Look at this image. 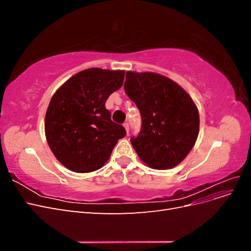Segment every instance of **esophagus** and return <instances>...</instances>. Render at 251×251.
<instances>
[{
	"label": "esophagus",
	"mask_w": 251,
	"mask_h": 251,
	"mask_svg": "<svg viewBox=\"0 0 251 251\" xmlns=\"http://www.w3.org/2000/svg\"><path fill=\"white\" fill-rule=\"evenodd\" d=\"M124 126H125V128H126V133L128 134V128H130V126H128V124H127V123H125V124H124Z\"/></svg>",
	"instance_id": "esophagus-1"
}]
</instances>
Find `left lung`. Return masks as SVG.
Returning <instances> with one entry per match:
<instances>
[{
	"instance_id": "1",
	"label": "left lung",
	"mask_w": 251,
	"mask_h": 251,
	"mask_svg": "<svg viewBox=\"0 0 251 251\" xmlns=\"http://www.w3.org/2000/svg\"><path fill=\"white\" fill-rule=\"evenodd\" d=\"M125 91L140 112L141 130L131 143L155 170L183 161L199 134V112L192 97L174 80L153 72L127 71Z\"/></svg>"
}]
</instances>
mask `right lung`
<instances>
[{
	"instance_id": "1",
	"label": "right lung",
	"mask_w": 251,
	"mask_h": 251,
	"mask_svg": "<svg viewBox=\"0 0 251 251\" xmlns=\"http://www.w3.org/2000/svg\"><path fill=\"white\" fill-rule=\"evenodd\" d=\"M124 70L90 68L68 79L52 96L45 118L46 139L57 160L75 173L100 170L126 136L105 109L124 83Z\"/></svg>"
}]
</instances>
